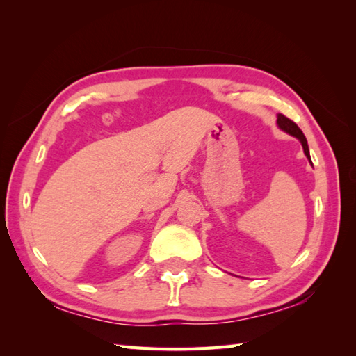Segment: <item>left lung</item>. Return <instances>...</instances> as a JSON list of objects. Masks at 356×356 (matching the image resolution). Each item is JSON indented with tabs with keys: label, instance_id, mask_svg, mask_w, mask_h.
<instances>
[{
	"label": "left lung",
	"instance_id": "1",
	"mask_svg": "<svg viewBox=\"0 0 356 356\" xmlns=\"http://www.w3.org/2000/svg\"><path fill=\"white\" fill-rule=\"evenodd\" d=\"M277 125H278V128H282L283 131H286L287 134L293 136V138H297V139L301 142V145H303V149H305V154H306V157L309 159V162L312 163V161H311V154H309L307 140H306V138H305L303 131H301L300 128H298V125L295 124L293 120H291L289 118H286L284 115H278V116H277Z\"/></svg>",
	"mask_w": 356,
	"mask_h": 356
}]
</instances>
